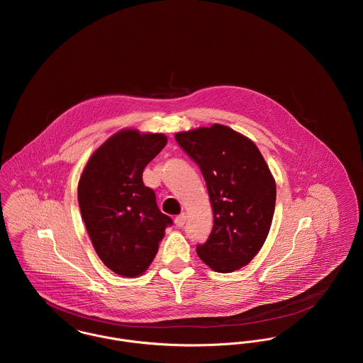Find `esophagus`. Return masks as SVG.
Returning <instances> with one entry per match:
<instances>
[{"instance_id":"obj_1","label":"esophagus","mask_w":363,"mask_h":363,"mask_svg":"<svg viewBox=\"0 0 363 363\" xmlns=\"http://www.w3.org/2000/svg\"><path fill=\"white\" fill-rule=\"evenodd\" d=\"M184 223H186V215H179V216H176L174 225H176L177 228H183Z\"/></svg>"}]
</instances>
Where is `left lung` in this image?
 <instances>
[{
  "instance_id": "1",
  "label": "left lung",
  "mask_w": 363,
  "mask_h": 363,
  "mask_svg": "<svg viewBox=\"0 0 363 363\" xmlns=\"http://www.w3.org/2000/svg\"><path fill=\"white\" fill-rule=\"evenodd\" d=\"M200 167L213 211V226L197 255L216 272L249 264L264 245L277 189L259 148L229 127L213 124L174 135Z\"/></svg>"
}]
</instances>
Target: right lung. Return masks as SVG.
<instances>
[{"instance_id":"obj_1","label":"right lung","mask_w":363,"mask_h":363,"mask_svg":"<svg viewBox=\"0 0 363 363\" xmlns=\"http://www.w3.org/2000/svg\"><path fill=\"white\" fill-rule=\"evenodd\" d=\"M166 143L163 134L123 130L95 151L79 179L78 203L88 235L99 259L118 275H141L173 223L143 182L145 166Z\"/></svg>"}]
</instances>
